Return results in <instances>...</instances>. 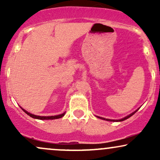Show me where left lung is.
<instances>
[{"mask_svg": "<svg viewBox=\"0 0 160 160\" xmlns=\"http://www.w3.org/2000/svg\"><path fill=\"white\" fill-rule=\"evenodd\" d=\"M139 109V108H138ZM137 110V111H138ZM137 111H135V112H133V113H132L131 114H129L128 116H127V117H124V118H122V119H121V120H108V119H104V118H103V117H98V118H100V119H102V120H108V121H113V122H115V121H119V122H120V121H123V120H126V119H128V118H129L130 117H132V116L133 114H135V112H136Z\"/></svg>", "mask_w": 160, "mask_h": 160, "instance_id": "8db88e82", "label": "left lung"}]
</instances>
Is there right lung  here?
I'll list each match as a JSON object with an SVG mask.
<instances>
[{
    "label": "right lung",
    "mask_w": 160,
    "mask_h": 160,
    "mask_svg": "<svg viewBox=\"0 0 160 160\" xmlns=\"http://www.w3.org/2000/svg\"><path fill=\"white\" fill-rule=\"evenodd\" d=\"M22 110L25 113H26L27 114L28 116H30L31 117H32V118H34V119H38V120H55V119L61 118V117H63L65 113H63L62 114H59V115H57V116H50V117H40V116H36V115L32 114V113H28V112L25 111L24 109H22Z\"/></svg>",
    "instance_id": "1"
}]
</instances>
